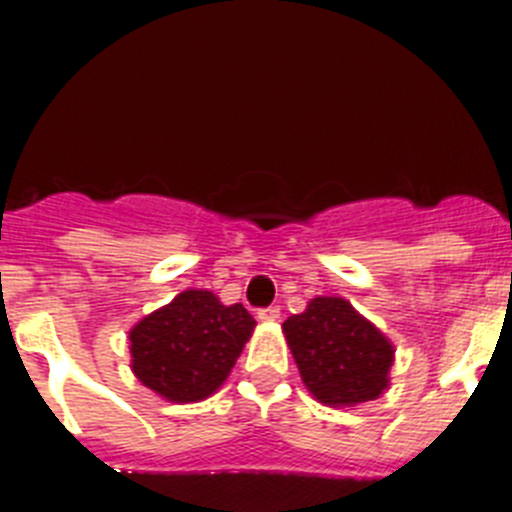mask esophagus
I'll use <instances>...</instances> for the list:
<instances>
[{
    "instance_id": "34e87169",
    "label": "esophagus",
    "mask_w": 512,
    "mask_h": 512,
    "mask_svg": "<svg viewBox=\"0 0 512 512\" xmlns=\"http://www.w3.org/2000/svg\"><path fill=\"white\" fill-rule=\"evenodd\" d=\"M259 320L261 323H277L279 320V307H264V310H259Z\"/></svg>"
}]
</instances>
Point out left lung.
<instances>
[{
    "label": "left lung",
    "instance_id": "left-lung-1",
    "mask_svg": "<svg viewBox=\"0 0 512 512\" xmlns=\"http://www.w3.org/2000/svg\"><path fill=\"white\" fill-rule=\"evenodd\" d=\"M282 330L302 382L328 408H354L390 387L395 346L343 297H315Z\"/></svg>",
    "mask_w": 512,
    "mask_h": 512
}]
</instances>
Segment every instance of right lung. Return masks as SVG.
<instances>
[{"label": "right lung", "instance_id": "obj_1", "mask_svg": "<svg viewBox=\"0 0 512 512\" xmlns=\"http://www.w3.org/2000/svg\"><path fill=\"white\" fill-rule=\"evenodd\" d=\"M256 320L207 289H184L130 328V369L164 400L184 405L215 395L251 338Z\"/></svg>", "mask_w": 512, "mask_h": 512}]
</instances>
